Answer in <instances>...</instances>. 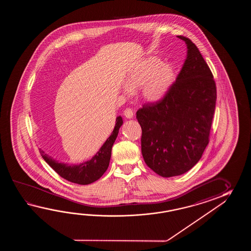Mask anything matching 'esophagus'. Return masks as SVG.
<instances>
[{"mask_svg": "<svg viewBox=\"0 0 251 251\" xmlns=\"http://www.w3.org/2000/svg\"><path fill=\"white\" fill-rule=\"evenodd\" d=\"M124 116L126 117V118H132L133 117V110L131 109V108H126L125 110H124Z\"/></svg>", "mask_w": 251, "mask_h": 251, "instance_id": "1", "label": "esophagus"}]
</instances>
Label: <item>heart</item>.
Returning <instances> with one entry per match:
<instances>
[{"label":"heart","instance_id":"b5f03b06","mask_svg":"<svg viewBox=\"0 0 251 251\" xmlns=\"http://www.w3.org/2000/svg\"><path fill=\"white\" fill-rule=\"evenodd\" d=\"M176 76V68L171 63H161L160 59L150 57L128 74L125 91L140 89L145 101H159L170 91Z\"/></svg>","mask_w":251,"mask_h":251}]
</instances>
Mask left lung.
Here are the masks:
<instances>
[{
    "label": "left lung",
    "instance_id": "1",
    "mask_svg": "<svg viewBox=\"0 0 251 251\" xmlns=\"http://www.w3.org/2000/svg\"><path fill=\"white\" fill-rule=\"evenodd\" d=\"M187 58L165 97L136 112L142 127V154L158 175L178 176L191 170L209 143L216 85L208 64L189 38Z\"/></svg>",
    "mask_w": 251,
    "mask_h": 251
}]
</instances>
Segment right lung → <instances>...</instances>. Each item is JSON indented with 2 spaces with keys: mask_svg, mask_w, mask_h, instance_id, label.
Segmentation results:
<instances>
[{
  "mask_svg": "<svg viewBox=\"0 0 251 251\" xmlns=\"http://www.w3.org/2000/svg\"><path fill=\"white\" fill-rule=\"evenodd\" d=\"M123 125L122 118L119 116L116 120V126L112 133L107 139L105 144L99 150L96 155L91 160L80 163L79 165H67L53 160L52 157L45 154L43 151H40L43 159L55 171L59 176L64 179L79 185H88L92 182L96 181L107 171L109 160L111 157V150L117 136L119 128Z\"/></svg>",
  "mask_w": 251,
  "mask_h": 251,
  "instance_id": "right-lung-1",
  "label": "right lung"
}]
</instances>
